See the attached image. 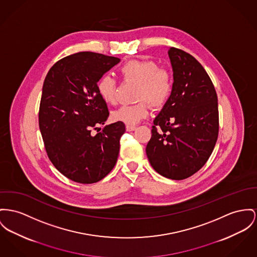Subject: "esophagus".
<instances>
[{
    "instance_id": "obj_1",
    "label": "esophagus",
    "mask_w": 257,
    "mask_h": 257,
    "mask_svg": "<svg viewBox=\"0 0 257 257\" xmlns=\"http://www.w3.org/2000/svg\"><path fill=\"white\" fill-rule=\"evenodd\" d=\"M125 128H126V131H127V132H133V131H135V130L137 128V126H136V125H130V124H126V125H125Z\"/></svg>"
}]
</instances>
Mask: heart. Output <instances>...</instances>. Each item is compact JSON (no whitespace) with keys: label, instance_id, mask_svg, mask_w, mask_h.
<instances>
[{"label":"heart","instance_id":"heart-1","mask_svg":"<svg viewBox=\"0 0 257 257\" xmlns=\"http://www.w3.org/2000/svg\"><path fill=\"white\" fill-rule=\"evenodd\" d=\"M123 81L137 83V100L133 105H122L112 113V119L126 124H136L148 116L149 103L162 107L171 97L173 77L170 69L159 67L153 60H128L119 69ZM116 80L110 75L102 76L96 88L99 96L107 104L116 101Z\"/></svg>","mask_w":257,"mask_h":257}]
</instances>
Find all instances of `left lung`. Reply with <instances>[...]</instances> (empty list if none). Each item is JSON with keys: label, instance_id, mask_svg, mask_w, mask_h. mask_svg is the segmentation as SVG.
Wrapping results in <instances>:
<instances>
[{"label": "left lung", "instance_id": "left-lung-1", "mask_svg": "<svg viewBox=\"0 0 257 257\" xmlns=\"http://www.w3.org/2000/svg\"><path fill=\"white\" fill-rule=\"evenodd\" d=\"M169 56L173 89L154 120L146 154L158 173L182 180L200 171L214 149L219 131L218 102L209 76L194 56L173 47Z\"/></svg>", "mask_w": 257, "mask_h": 257}]
</instances>
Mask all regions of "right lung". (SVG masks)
I'll return each instance as SVG.
<instances>
[{
  "label": "right lung",
  "instance_id": "1",
  "mask_svg": "<svg viewBox=\"0 0 257 257\" xmlns=\"http://www.w3.org/2000/svg\"><path fill=\"white\" fill-rule=\"evenodd\" d=\"M120 58L82 52L68 55L50 69L43 86L39 126L52 165L69 179L95 183L113 170L124 123L98 128L109 117L96 84ZM98 130L94 136L92 131Z\"/></svg>",
  "mask_w": 257,
  "mask_h": 257
}]
</instances>
